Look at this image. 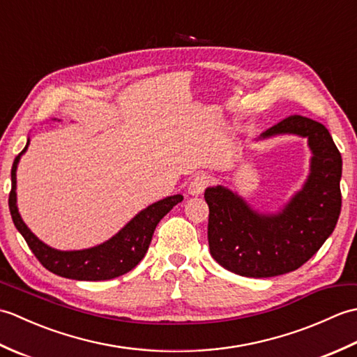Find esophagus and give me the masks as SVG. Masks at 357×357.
I'll list each match as a JSON object with an SVG mask.
<instances>
[{
  "label": "esophagus",
  "instance_id": "esophagus-1",
  "mask_svg": "<svg viewBox=\"0 0 357 357\" xmlns=\"http://www.w3.org/2000/svg\"><path fill=\"white\" fill-rule=\"evenodd\" d=\"M208 176L206 174H196V176L192 179L190 185H188V193L192 196H201L206 190V187L208 185Z\"/></svg>",
  "mask_w": 357,
  "mask_h": 357
}]
</instances>
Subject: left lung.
<instances>
[{
    "instance_id": "left-lung-1",
    "label": "left lung",
    "mask_w": 357,
    "mask_h": 357,
    "mask_svg": "<svg viewBox=\"0 0 357 357\" xmlns=\"http://www.w3.org/2000/svg\"><path fill=\"white\" fill-rule=\"evenodd\" d=\"M307 138L310 173L276 213H261L229 187H208V247L213 259L247 278H271L298 270L335 230L340 215L342 158L330 132L317 121L293 115L261 133Z\"/></svg>"
}]
</instances>
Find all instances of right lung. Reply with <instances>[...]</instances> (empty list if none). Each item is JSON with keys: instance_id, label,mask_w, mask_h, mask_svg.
I'll return each mask as SVG.
<instances>
[{"instance_id": "1", "label": "right lung", "mask_w": 357, "mask_h": 357, "mask_svg": "<svg viewBox=\"0 0 357 357\" xmlns=\"http://www.w3.org/2000/svg\"><path fill=\"white\" fill-rule=\"evenodd\" d=\"M30 139L26 147L15 158L12 165V190L9 195V208L17 230L26 239L27 245L32 250L36 259L43 267L55 275L77 279V280H107L126 275L127 271L135 268L146 256L149 245L153 238L158 222L169 213V211L183 201V195H173L167 198L150 204L149 207L141 210L133 216L123 229L110 239L100 245L84 250H56L41 239H38L30 231L29 227L22 221L17 206V169L21 156L26 153Z\"/></svg>"}]
</instances>
